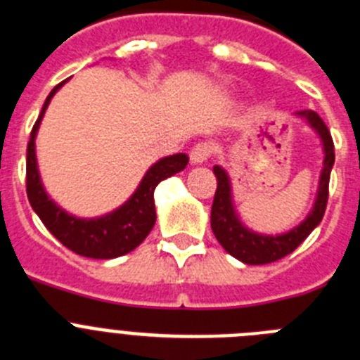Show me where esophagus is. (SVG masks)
<instances>
[{
  "label": "esophagus",
  "mask_w": 360,
  "mask_h": 360,
  "mask_svg": "<svg viewBox=\"0 0 360 360\" xmlns=\"http://www.w3.org/2000/svg\"><path fill=\"white\" fill-rule=\"evenodd\" d=\"M211 157V146L209 144H198L193 148L191 151L189 158H191V164H203V162H207V158Z\"/></svg>",
  "instance_id": "esophagus-1"
}]
</instances>
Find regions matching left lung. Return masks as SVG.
Wrapping results in <instances>:
<instances>
[{"label":"left lung","mask_w":360,"mask_h":360,"mask_svg":"<svg viewBox=\"0 0 360 360\" xmlns=\"http://www.w3.org/2000/svg\"><path fill=\"white\" fill-rule=\"evenodd\" d=\"M295 119H301L307 122L308 128L319 136L321 148H323V167L319 173V182H317L316 198L314 205L304 216V219L299 225L292 227L290 231L281 232V234H263L249 229L241 221L240 214L234 205V196H232V182L227 169L221 165H214L212 171L218 180L216 187L214 202L211 209V227L214 232L216 240L227 250L231 256L240 259L247 265H266V263L278 262L292 250H295L299 245L307 240L321 219L324 216L326 202H328V182L330 173H332L333 162H335V153H333V141L330 135L326 124L323 122L316 111L303 110L295 113Z\"/></svg>","instance_id":"8db88e82"}]
</instances>
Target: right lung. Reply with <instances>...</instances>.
<instances>
[{
	"label": "right lung",
	"mask_w": 360,
	"mask_h": 360,
	"mask_svg": "<svg viewBox=\"0 0 360 360\" xmlns=\"http://www.w3.org/2000/svg\"><path fill=\"white\" fill-rule=\"evenodd\" d=\"M65 82L66 81H63L50 91L43 104L39 119L36 120L30 133V142H28L27 149L28 202L41 218L44 227L49 229L65 247H68L79 256L94 257V259H111V257L124 256L136 249L146 240L157 221L155 196H153L155 187L165 178L186 169L189 157L186 153H176V155H169V157L155 162L146 171L135 193L120 207L113 209L111 212L95 216V218H81V216L65 211L44 189L36 157V136L44 111L49 108L53 95L61 90Z\"/></svg>",
	"instance_id": "add662e5"
}]
</instances>
